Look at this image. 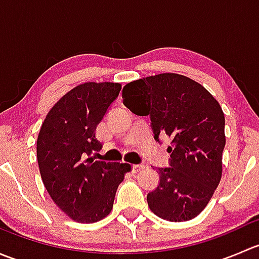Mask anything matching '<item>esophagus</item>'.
Returning <instances> with one entry per match:
<instances>
[{"label": "esophagus", "mask_w": 259, "mask_h": 259, "mask_svg": "<svg viewBox=\"0 0 259 259\" xmlns=\"http://www.w3.org/2000/svg\"><path fill=\"white\" fill-rule=\"evenodd\" d=\"M144 168H145L144 164H134V165L132 166V170H133V173H138V171L143 170Z\"/></svg>", "instance_id": "34e87169"}]
</instances>
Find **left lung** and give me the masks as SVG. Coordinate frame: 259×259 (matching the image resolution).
<instances>
[{"mask_svg":"<svg viewBox=\"0 0 259 259\" xmlns=\"http://www.w3.org/2000/svg\"><path fill=\"white\" fill-rule=\"evenodd\" d=\"M122 103L150 116L154 139L170 137L168 168H156L159 183L146 200L154 214L169 222L197 217L222 177L226 145L224 114L207 89L178 74H159L127 83Z\"/></svg>","mask_w":259,"mask_h":259,"instance_id":"8db88e82","label":"left lung"}]
</instances>
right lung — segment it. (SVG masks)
I'll use <instances>...</instances> for the list:
<instances>
[{
	"instance_id": "add662e5",
	"label": "right lung",
	"mask_w": 259,
	"mask_h": 259,
	"mask_svg": "<svg viewBox=\"0 0 259 259\" xmlns=\"http://www.w3.org/2000/svg\"><path fill=\"white\" fill-rule=\"evenodd\" d=\"M121 85L85 82L62 96L46 115L37 138L44 185L57 207L74 221L94 223L113 209L115 193L130 164L91 158L103 144L95 130Z\"/></svg>"
}]
</instances>
